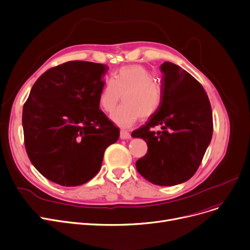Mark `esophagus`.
<instances>
[{
	"mask_svg": "<svg viewBox=\"0 0 250 250\" xmlns=\"http://www.w3.org/2000/svg\"><path fill=\"white\" fill-rule=\"evenodd\" d=\"M120 138H121V139H130V138H131V134L129 133L128 131L122 129V130L120 131Z\"/></svg>",
	"mask_w": 250,
	"mask_h": 250,
	"instance_id": "1",
	"label": "esophagus"
}]
</instances>
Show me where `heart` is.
Instances as JSON below:
<instances>
[{
    "label": "heart",
    "mask_w": 250,
    "mask_h": 250,
    "mask_svg": "<svg viewBox=\"0 0 250 250\" xmlns=\"http://www.w3.org/2000/svg\"><path fill=\"white\" fill-rule=\"evenodd\" d=\"M122 95L124 104L111 115V119L120 126H130L140 118H151L164 101L163 85L141 64L125 65L115 72L100 93V107L105 112H112L122 100Z\"/></svg>",
    "instance_id": "obj_1"
}]
</instances>
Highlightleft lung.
Listing matches in <instances>:
<instances>
[{"instance_id": "left-lung-1", "label": "left lung", "mask_w": 250, "mask_h": 250, "mask_svg": "<svg viewBox=\"0 0 250 250\" xmlns=\"http://www.w3.org/2000/svg\"><path fill=\"white\" fill-rule=\"evenodd\" d=\"M164 101L158 112L132 136L147 143L136 161L137 171L157 186H174L193 177L212 139L213 116L202 84L171 62L160 65ZM162 128L156 134L153 130Z\"/></svg>"}]
</instances>
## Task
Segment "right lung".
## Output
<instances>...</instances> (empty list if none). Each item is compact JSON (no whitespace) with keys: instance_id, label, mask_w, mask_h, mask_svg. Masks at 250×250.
<instances>
[{"instance_id":"right-lung-1","label":"right lung","mask_w":250,"mask_h":250,"mask_svg":"<svg viewBox=\"0 0 250 250\" xmlns=\"http://www.w3.org/2000/svg\"><path fill=\"white\" fill-rule=\"evenodd\" d=\"M108 66L72 61L51 67L33 84L23 106L29 159L47 180L77 187L99 172L120 131L100 110Z\"/></svg>"}]
</instances>
